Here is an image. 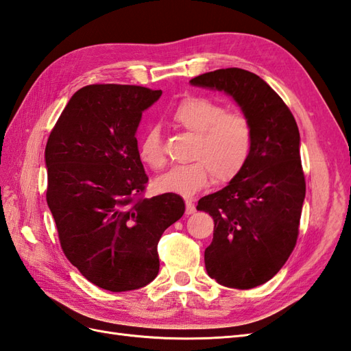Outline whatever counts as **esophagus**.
<instances>
[{"mask_svg":"<svg viewBox=\"0 0 351 351\" xmlns=\"http://www.w3.org/2000/svg\"><path fill=\"white\" fill-rule=\"evenodd\" d=\"M196 213V206H195V204L191 202V200H185V214L187 215H191V214H195Z\"/></svg>","mask_w":351,"mask_h":351,"instance_id":"obj_1","label":"esophagus"}]
</instances>
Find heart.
Returning <instances> with one entry per match:
<instances>
[{
    "mask_svg": "<svg viewBox=\"0 0 351 351\" xmlns=\"http://www.w3.org/2000/svg\"><path fill=\"white\" fill-rule=\"evenodd\" d=\"M171 121L184 131L196 136L191 160L187 166H176L155 181L162 193L184 197L196 196L215 181L228 182L240 173L249 161L253 145V131L249 119L237 111H226L221 104L204 96H190L178 104ZM138 156L154 170L164 167L158 128H149L138 143Z\"/></svg>",
    "mask_w": 351,
    "mask_h": 351,
    "instance_id": "1",
    "label": "heart"
}]
</instances>
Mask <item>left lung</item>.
Masks as SVG:
<instances>
[{"instance_id":"left-lung-1","label":"left lung","mask_w":351,"mask_h":351,"mask_svg":"<svg viewBox=\"0 0 351 351\" xmlns=\"http://www.w3.org/2000/svg\"><path fill=\"white\" fill-rule=\"evenodd\" d=\"M190 84L225 92L252 125L247 164L225 189L200 199L197 210L214 219L208 276L228 288H255L280 270L299 237L306 195L300 132L280 96L249 71L217 69Z\"/></svg>"}]
</instances>
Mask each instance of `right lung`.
Wrapping results in <instances>:
<instances>
[{"label": "right lung", "instance_id": "1", "mask_svg": "<svg viewBox=\"0 0 351 351\" xmlns=\"http://www.w3.org/2000/svg\"><path fill=\"white\" fill-rule=\"evenodd\" d=\"M161 93L121 84L80 88L45 149L47 202L64 255L88 282L113 293L156 278V245L185 211L173 193L141 196L147 175L136 132Z\"/></svg>", "mask_w": 351, "mask_h": 351}]
</instances>
